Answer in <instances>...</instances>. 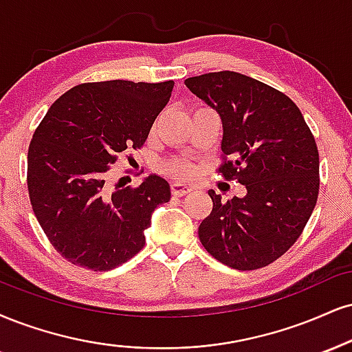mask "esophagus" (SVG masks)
Listing matches in <instances>:
<instances>
[{
    "instance_id": "1",
    "label": "esophagus",
    "mask_w": 352,
    "mask_h": 352,
    "mask_svg": "<svg viewBox=\"0 0 352 352\" xmlns=\"http://www.w3.org/2000/svg\"><path fill=\"white\" fill-rule=\"evenodd\" d=\"M192 192V187L187 184H182V182H173L172 184V193L177 195V197H182V195H187Z\"/></svg>"
}]
</instances>
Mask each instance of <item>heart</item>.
Listing matches in <instances>:
<instances>
[{
    "label": "heart",
    "mask_w": 352,
    "mask_h": 352,
    "mask_svg": "<svg viewBox=\"0 0 352 352\" xmlns=\"http://www.w3.org/2000/svg\"><path fill=\"white\" fill-rule=\"evenodd\" d=\"M170 170H172V173H175L177 177H190L193 173L192 165H188V164H175V165H172Z\"/></svg>",
    "instance_id": "heart-1"
}]
</instances>
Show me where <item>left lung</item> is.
<instances>
[{"label":"left lung","instance_id":"8db88e82","mask_svg":"<svg viewBox=\"0 0 352 352\" xmlns=\"http://www.w3.org/2000/svg\"><path fill=\"white\" fill-rule=\"evenodd\" d=\"M193 95L217 109L223 124L219 172L245 187L243 198L221 201L198 228L203 248L238 270L277 261L310 219L320 188L315 138L297 104L282 91L238 72L185 80Z\"/></svg>","mask_w":352,"mask_h":352}]
</instances>
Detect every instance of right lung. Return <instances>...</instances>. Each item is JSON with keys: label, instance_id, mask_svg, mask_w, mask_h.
<instances>
[{"label": "right lung", "instance_id": "obj_1", "mask_svg": "<svg viewBox=\"0 0 352 352\" xmlns=\"http://www.w3.org/2000/svg\"><path fill=\"white\" fill-rule=\"evenodd\" d=\"M172 90V80L77 85L34 133L29 198L50 244L72 264L111 270L146 244L152 211L170 200L168 182L152 173L138 188L111 190L104 180L120 152L146 142Z\"/></svg>", "mask_w": 352, "mask_h": 352}]
</instances>
